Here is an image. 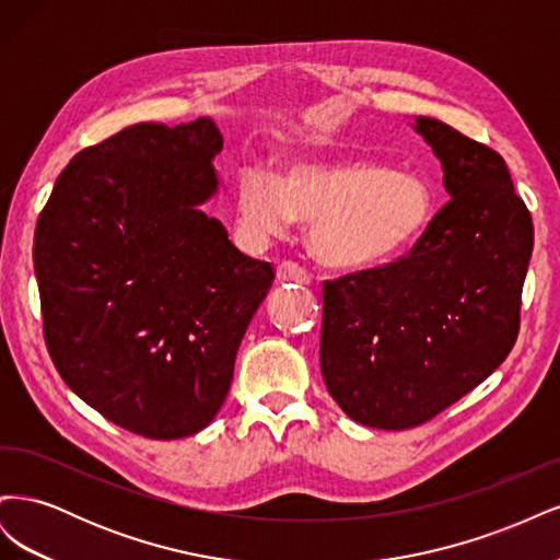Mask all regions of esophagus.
Segmentation results:
<instances>
[{"instance_id":"1","label":"esophagus","mask_w":560,"mask_h":560,"mask_svg":"<svg viewBox=\"0 0 560 560\" xmlns=\"http://www.w3.org/2000/svg\"><path fill=\"white\" fill-rule=\"evenodd\" d=\"M278 280L280 282H296V284H311V273L303 266L294 261H282L278 266Z\"/></svg>"}]
</instances>
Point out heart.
I'll use <instances>...</instances> for the list:
<instances>
[{
    "label": "heart",
    "instance_id": "obj_1",
    "mask_svg": "<svg viewBox=\"0 0 560 560\" xmlns=\"http://www.w3.org/2000/svg\"><path fill=\"white\" fill-rule=\"evenodd\" d=\"M436 214L430 184L411 171L350 156L296 159L282 179L249 167L238 186L252 243L282 238L311 219V245L331 268L362 270L409 252Z\"/></svg>",
    "mask_w": 560,
    "mask_h": 560
}]
</instances>
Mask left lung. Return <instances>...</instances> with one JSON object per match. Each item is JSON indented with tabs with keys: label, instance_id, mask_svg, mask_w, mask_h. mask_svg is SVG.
<instances>
[{
	"label": "left lung",
	"instance_id": "left-lung-1",
	"mask_svg": "<svg viewBox=\"0 0 560 560\" xmlns=\"http://www.w3.org/2000/svg\"><path fill=\"white\" fill-rule=\"evenodd\" d=\"M411 128L451 196L397 261L325 282L319 369L354 422L420 425L504 362L518 334L533 219L504 159L430 116Z\"/></svg>",
	"mask_w": 560,
	"mask_h": 560
}]
</instances>
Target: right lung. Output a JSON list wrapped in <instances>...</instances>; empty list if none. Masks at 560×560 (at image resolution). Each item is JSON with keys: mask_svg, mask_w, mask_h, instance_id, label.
Segmentation results:
<instances>
[{"mask_svg": "<svg viewBox=\"0 0 560 560\" xmlns=\"http://www.w3.org/2000/svg\"><path fill=\"white\" fill-rule=\"evenodd\" d=\"M222 149L208 116L135 124L79 151L37 222L50 360L97 413L149 439L210 425L276 278L202 212Z\"/></svg>", "mask_w": 560, "mask_h": 560, "instance_id": "obj_1", "label": "right lung"}]
</instances>
